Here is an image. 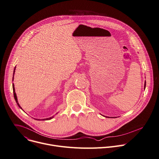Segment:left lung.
<instances>
[{"label":"left lung","mask_w":159,"mask_h":159,"mask_svg":"<svg viewBox=\"0 0 159 159\" xmlns=\"http://www.w3.org/2000/svg\"><path fill=\"white\" fill-rule=\"evenodd\" d=\"M145 87H146V82H145V86H144V88H145Z\"/></svg>","instance_id":"1"}]
</instances>
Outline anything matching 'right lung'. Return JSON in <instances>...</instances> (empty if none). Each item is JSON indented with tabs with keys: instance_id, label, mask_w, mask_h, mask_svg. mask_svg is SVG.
<instances>
[{
	"instance_id": "add662e5",
	"label": "right lung",
	"mask_w": 159,
	"mask_h": 159,
	"mask_svg": "<svg viewBox=\"0 0 159 159\" xmlns=\"http://www.w3.org/2000/svg\"><path fill=\"white\" fill-rule=\"evenodd\" d=\"M15 70H16V66L14 67V71H13V77H12V81H13V79H14V72H15ZM12 89H13V93H14V99H15L16 100V102L18 105V106L21 108L22 109V108L20 107V104L18 103V99H17V96H16V94L15 93V89H14V84H12ZM54 117V116L51 117H49V118H48V119H42V120H50V119H52V118Z\"/></svg>"
}]
</instances>
